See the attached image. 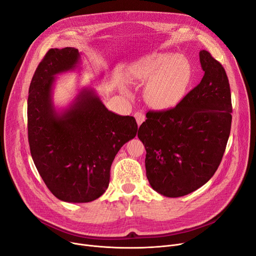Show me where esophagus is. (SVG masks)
I'll return each mask as SVG.
<instances>
[{
  "instance_id": "34e87169",
  "label": "esophagus",
  "mask_w": 256,
  "mask_h": 256,
  "mask_svg": "<svg viewBox=\"0 0 256 256\" xmlns=\"http://www.w3.org/2000/svg\"><path fill=\"white\" fill-rule=\"evenodd\" d=\"M134 116H135V118L137 120L138 126H140L143 122V121L145 120V115L143 113H141V112H136L135 114H134Z\"/></svg>"
}]
</instances>
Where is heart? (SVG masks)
I'll return each mask as SVG.
<instances>
[{"instance_id": "obj_1", "label": "heart", "mask_w": 256, "mask_h": 256, "mask_svg": "<svg viewBox=\"0 0 256 256\" xmlns=\"http://www.w3.org/2000/svg\"><path fill=\"white\" fill-rule=\"evenodd\" d=\"M132 80L148 82L146 96L158 109L178 104L190 87L193 70L190 62L182 56L154 52L134 64L128 72Z\"/></svg>"}]
</instances>
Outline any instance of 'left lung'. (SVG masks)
Wrapping results in <instances>:
<instances>
[{
	"label": "left lung",
	"mask_w": 256,
	"mask_h": 256,
	"mask_svg": "<svg viewBox=\"0 0 256 256\" xmlns=\"http://www.w3.org/2000/svg\"><path fill=\"white\" fill-rule=\"evenodd\" d=\"M204 76L172 109L148 111L138 137L146 150V176L166 197L190 194L217 171L232 128V94L222 64L200 50Z\"/></svg>",
	"instance_id": "left-lung-1"
}]
</instances>
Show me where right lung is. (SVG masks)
I'll return each instance as SVG.
<instances>
[{
    "instance_id": "1",
    "label": "right lung",
    "mask_w": 256,
    "mask_h": 256,
    "mask_svg": "<svg viewBox=\"0 0 256 256\" xmlns=\"http://www.w3.org/2000/svg\"><path fill=\"white\" fill-rule=\"evenodd\" d=\"M74 48H50L37 66L28 96V139L34 164L48 189L65 202H90L110 182L115 156L135 138L132 116L109 111L92 89H83L58 114L52 106L55 76L74 70Z\"/></svg>"
}]
</instances>
